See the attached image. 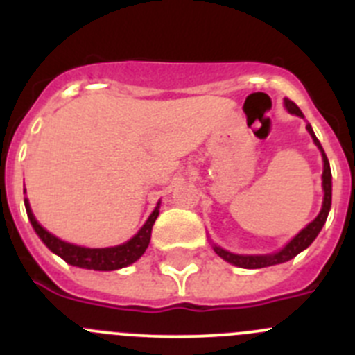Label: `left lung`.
<instances>
[{"label": "left lung", "mask_w": 355, "mask_h": 355, "mask_svg": "<svg viewBox=\"0 0 355 355\" xmlns=\"http://www.w3.org/2000/svg\"><path fill=\"white\" fill-rule=\"evenodd\" d=\"M284 106H286V110L290 112V114L304 119L302 112H300V108L295 105L293 101H290V99H284ZM306 130L309 131L313 142L316 144V147H318L320 153H322V159H324V174H322L324 202H322V209H320L318 216H316L313 222H309V224H307L306 227H304L302 231H300V233L293 238V240L288 241L283 249L279 250V252H274V254H265V256H243V254H233V252H229V250H224L222 247L213 245V250H215V252L218 254L222 259H225L227 263H231V265L240 266V268H265V266H272V265H279V263L290 261V259L295 258L297 254L302 252L304 249H307V247L311 245L313 241H315V238L318 236L320 231H322V227H324L325 220H327L329 209H331V200H332L331 165H329V159H327V156H325L324 147L320 146L318 139H316L315 133H313V128L307 124Z\"/></svg>", "instance_id": "1"}]
</instances>
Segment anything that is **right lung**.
Masks as SVG:
<instances>
[{
  "label": "right lung",
  "mask_w": 355,
  "mask_h": 355,
  "mask_svg": "<svg viewBox=\"0 0 355 355\" xmlns=\"http://www.w3.org/2000/svg\"><path fill=\"white\" fill-rule=\"evenodd\" d=\"M24 192H26V190H24ZM24 206H26L28 218H30L31 225L35 229V233L39 234L40 240L44 241V245L48 247L51 252H55L56 256H60V258L64 259V261H67L69 265L87 268V270L99 272L119 270V268H124V266L137 261V259L146 252L147 245H149L150 231H153V225H155V220L158 218L159 213L158 202L155 211L150 213L149 218H147L146 224L140 227L139 233L135 234L131 240H128L126 243H122V245L117 247H106V249H89V247L74 245V243H67V241L56 238L55 234L46 231V229L37 222V218L33 216V213H31L28 199H24Z\"/></svg>",
  "instance_id": "obj_1"
}]
</instances>
